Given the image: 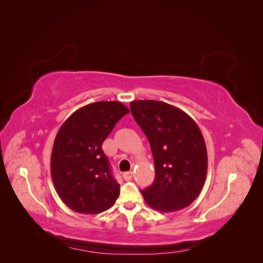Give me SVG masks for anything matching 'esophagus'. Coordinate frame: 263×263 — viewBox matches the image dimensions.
Here are the masks:
<instances>
[{"label": "esophagus", "mask_w": 263, "mask_h": 263, "mask_svg": "<svg viewBox=\"0 0 263 263\" xmlns=\"http://www.w3.org/2000/svg\"><path fill=\"white\" fill-rule=\"evenodd\" d=\"M133 172L132 171H128V172H125L124 174H123V178H124V180H126V181H129V180H132L133 179Z\"/></svg>", "instance_id": "34e87169"}]
</instances>
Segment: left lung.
<instances>
[{"mask_svg": "<svg viewBox=\"0 0 263 263\" xmlns=\"http://www.w3.org/2000/svg\"><path fill=\"white\" fill-rule=\"evenodd\" d=\"M132 114L153 151L156 178L140 191L146 203L168 213L185 209L201 193L208 151L196 123L182 109L160 101H134Z\"/></svg>", "mask_w": 263, "mask_h": 263, "instance_id": "obj_1", "label": "left lung"}]
</instances>
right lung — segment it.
Here are the masks:
<instances>
[{
  "instance_id": "obj_1",
  "label": "right lung",
  "mask_w": 263,
  "mask_h": 263,
  "mask_svg": "<svg viewBox=\"0 0 263 263\" xmlns=\"http://www.w3.org/2000/svg\"><path fill=\"white\" fill-rule=\"evenodd\" d=\"M129 113L121 102H95L63 123L51 151V178L58 195L69 209L99 214L112 208L119 195L102 144L116 123Z\"/></svg>"
}]
</instances>
